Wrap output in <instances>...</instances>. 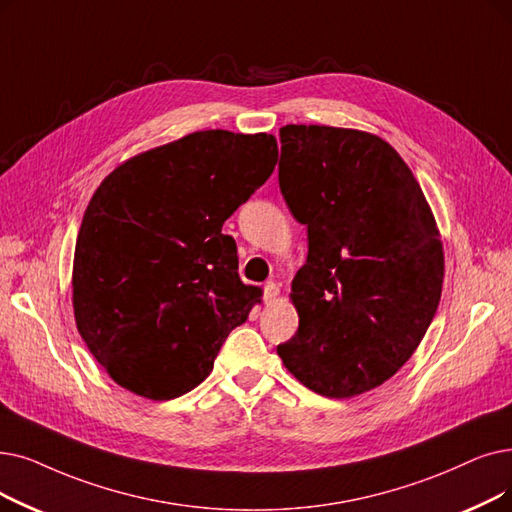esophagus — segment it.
<instances>
[{
	"label": "esophagus",
	"mask_w": 512,
	"mask_h": 512,
	"mask_svg": "<svg viewBox=\"0 0 512 512\" xmlns=\"http://www.w3.org/2000/svg\"><path fill=\"white\" fill-rule=\"evenodd\" d=\"M278 297H280V288H278L276 282H268L263 286V301L265 303L272 305V303H276Z\"/></svg>",
	"instance_id": "1"
}]
</instances>
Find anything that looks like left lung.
<instances>
[{"label":"left lung","instance_id":"8db88e82","mask_svg":"<svg viewBox=\"0 0 512 512\" xmlns=\"http://www.w3.org/2000/svg\"><path fill=\"white\" fill-rule=\"evenodd\" d=\"M280 142V190L309 253L291 286L299 330L278 355L307 389L347 399L389 381L425 337L446 272L441 236L383 138L286 125Z\"/></svg>","mask_w":512,"mask_h":512}]
</instances>
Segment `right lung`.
I'll return each mask as SVG.
<instances>
[{"mask_svg": "<svg viewBox=\"0 0 512 512\" xmlns=\"http://www.w3.org/2000/svg\"><path fill=\"white\" fill-rule=\"evenodd\" d=\"M276 163L270 133L207 129L104 177L77 236L73 309L117 385L165 402L211 374L221 343L261 303L221 226Z\"/></svg>", "mask_w": 512, "mask_h": 512, "instance_id": "add662e5", "label": "right lung"}]
</instances>
